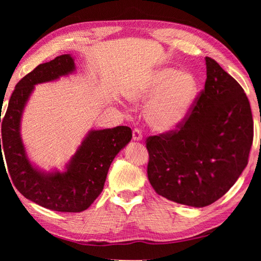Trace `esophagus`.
<instances>
[{
    "label": "esophagus",
    "mask_w": 261,
    "mask_h": 261,
    "mask_svg": "<svg viewBox=\"0 0 261 261\" xmlns=\"http://www.w3.org/2000/svg\"><path fill=\"white\" fill-rule=\"evenodd\" d=\"M132 140L134 141H141L142 140V132L140 129H135L132 132Z\"/></svg>",
    "instance_id": "esophagus-1"
}]
</instances>
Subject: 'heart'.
Returning <instances> with one entry per match:
<instances>
[{"label": "heart", "mask_w": 261, "mask_h": 261, "mask_svg": "<svg viewBox=\"0 0 261 261\" xmlns=\"http://www.w3.org/2000/svg\"><path fill=\"white\" fill-rule=\"evenodd\" d=\"M199 84L191 71L164 67L154 71L145 84L132 88L127 98L148 103L146 120L159 134H168L184 123L196 102Z\"/></svg>", "instance_id": "1"}]
</instances>
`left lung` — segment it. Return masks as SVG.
Returning <instances> with one entry per match:
<instances>
[{"instance_id":"1","label":"left lung","mask_w":261,"mask_h":261,"mask_svg":"<svg viewBox=\"0 0 261 261\" xmlns=\"http://www.w3.org/2000/svg\"><path fill=\"white\" fill-rule=\"evenodd\" d=\"M206 82L178 131L149 137L148 178L169 201L204 207L222 197L247 167L253 139L243 88L205 57Z\"/></svg>"}]
</instances>
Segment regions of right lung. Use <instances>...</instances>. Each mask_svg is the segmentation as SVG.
<instances>
[{"label": "right lung", "mask_w": 261, "mask_h": 261, "mask_svg": "<svg viewBox=\"0 0 261 261\" xmlns=\"http://www.w3.org/2000/svg\"><path fill=\"white\" fill-rule=\"evenodd\" d=\"M75 70V59L70 55L37 66L16 84L2 120L0 149L1 140L4 148L0 150V163H4V156L11 178L22 195L57 212H82L90 207L103 191L113 159L132 138L130 127L123 125L90 130L63 171H45L31 162L21 137L25 105L36 85L57 81Z\"/></svg>", "instance_id": "right-lung-1"}]
</instances>
